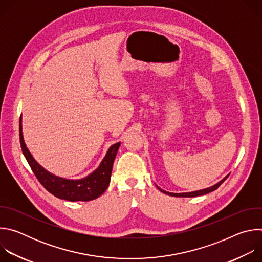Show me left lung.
<instances>
[{"label":"left lung","mask_w":262,"mask_h":262,"mask_svg":"<svg viewBox=\"0 0 262 262\" xmlns=\"http://www.w3.org/2000/svg\"><path fill=\"white\" fill-rule=\"evenodd\" d=\"M228 176H229V174H228L226 177H224L221 181H219L217 183H215V184L212 185V186H209V188H207V189H203V190H199V191H194V192H189V193H169V192H166V191L162 190L161 188H159L158 185H157V186H158V189H159L161 192H163V193H165V194H167V195H169V196H173V197H190V198H192V197L202 196V195L208 194V193H210V192H212V191H215V190L219 188V186L228 178Z\"/></svg>","instance_id":"8db88e82"}]
</instances>
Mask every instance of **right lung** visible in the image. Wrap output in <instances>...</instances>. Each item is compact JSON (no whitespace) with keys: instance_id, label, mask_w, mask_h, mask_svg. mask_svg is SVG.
Listing matches in <instances>:
<instances>
[{"instance_id":"right-lung-1","label":"right lung","mask_w":262,"mask_h":262,"mask_svg":"<svg viewBox=\"0 0 262 262\" xmlns=\"http://www.w3.org/2000/svg\"><path fill=\"white\" fill-rule=\"evenodd\" d=\"M19 140L28 164L45 189L57 198L71 202L94 200L104 193L108 186L112 168L120 146V142L112 145L98 168L88 176L82 179H66L50 173L35 161L24 141L21 116L19 119Z\"/></svg>"}]
</instances>
